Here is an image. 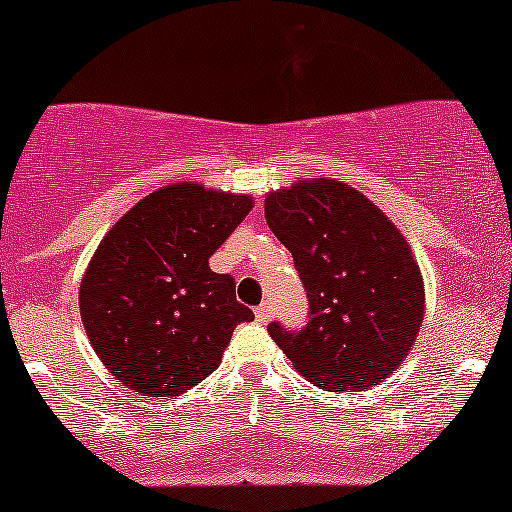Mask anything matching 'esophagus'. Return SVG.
<instances>
[{"label":"esophagus","mask_w":512,"mask_h":512,"mask_svg":"<svg viewBox=\"0 0 512 512\" xmlns=\"http://www.w3.org/2000/svg\"><path fill=\"white\" fill-rule=\"evenodd\" d=\"M271 304H268V302H263L261 304V307H256V319L258 321H261V324H266V321L268 319H271Z\"/></svg>","instance_id":"1"}]
</instances>
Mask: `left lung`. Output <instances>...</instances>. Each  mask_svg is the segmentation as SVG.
Masks as SVG:
<instances>
[{
    "label": "left lung",
    "mask_w": 512,
    "mask_h": 512,
    "mask_svg": "<svg viewBox=\"0 0 512 512\" xmlns=\"http://www.w3.org/2000/svg\"><path fill=\"white\" fill-rule=\"evenodd\" d=\"M266 222L295 258L309 324L268 333L304 380L360 392L404 363L426 312L409 241L384 212L336 179H304L266 195Z\"/></svg>",
    "instance_id": "left-lung-1"
}]
</instances>
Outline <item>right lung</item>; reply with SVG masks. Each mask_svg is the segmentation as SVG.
<instances>
[{"label": "right lung", "mask_w": 512, "mask_h": 512, "mask_svg": "<svg viewBox=\"0 0 512 512\" xmlns=\"http://www.w3.org/2000/svg\"><path fill=\"white\" fill-rule=\"evenodd\" d=\"M254 208L246 193L171 183L108 229L79 285L91 348L142 396H179L217 370L232 331L254 312L210 256Z\"/></svg>", "instance_id": "add662e5"}]
</instances>
